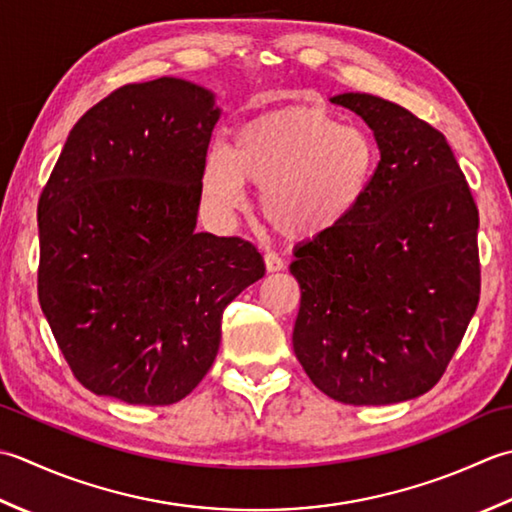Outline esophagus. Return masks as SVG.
Wrapping results in <instances>:
<instances>
[{
	"label": "esophagus",
	"mask_w": 512,
	"mask_h": 512,
	"mask_svg": "<svg viewBox=\"0 0 512 512\" xmlns=\"http://www.w3.org/2000/svg\"><path fill=\"white\" fill-rule=\"evenodd\" d=\"M265 267H267L269 274H274V271L283 269L285 263H283V260H280L276 254H265Z\"/></svg>",
	"instance_id": "1"
}]
</instances>
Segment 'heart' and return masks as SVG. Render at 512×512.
I'll return each instance as SVG.
<instances>
[{
	"label": "heart",
	"mask_w": 512,
	"mask_h": 512,
	"mask_svg": "<svg viewBox=\"0 0 512 512\" xmlns=\"http://www.w3.org/2000/svg\"><path fill=\"white\" fill-rule=\"evenodd\" d=\"M380 174L367 132L320 108L263 114L238 130L232 150L212 145L201 190L221 212L243 205L245 183L260 187V212L274 232L307 241L351 221Z\"/></svg>",
	"instance_id": "b5f03b06"
}]
</instances>
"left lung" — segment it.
I'll use <instances>...</instances> for the list:
<instances>
[{
	"mask_svg": "<svg viewBox=\"0 0 512 512\" xmlns=\"http://www.w3.org/2000/svg\"><path fill=\"white\" fill-rule=\"evenodd\" d=\"M329 101L373 130L380 174L351 221L294 252L291 340L329 398L406 402L442 378L477 309V205L433 125L364 92Z\"/></svg>",
	"mask_w": 512,
	"mask_h": 512,
	"instance_id": "1",
	"label": "left lung"
}]
</instances>
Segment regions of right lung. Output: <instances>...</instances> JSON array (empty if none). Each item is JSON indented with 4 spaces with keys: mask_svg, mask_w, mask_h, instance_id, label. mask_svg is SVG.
Segmentation results:
<instances>
[{
    "mask_svg": "<svg viewBox=\"0 0 512 512\" xmlns=\"http://www.w3.org/2000/svg\"><path fill=\"white\" fill-rule=\"evenodd\" d=\"M218 119L198 83H130L75 123L41 192V311L92 393L183 400L212 367L225 307L265 276L254 245L194 232Z\"/></svg>",
    "mask_w": 512,
    "mask_h": 512,
    "instance_id": "obj_1",
    "label": "right lung"
}]
</instances>
